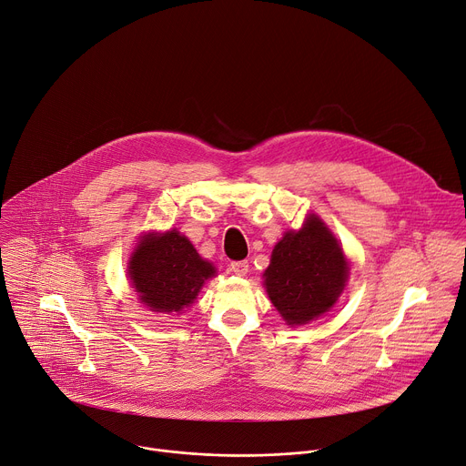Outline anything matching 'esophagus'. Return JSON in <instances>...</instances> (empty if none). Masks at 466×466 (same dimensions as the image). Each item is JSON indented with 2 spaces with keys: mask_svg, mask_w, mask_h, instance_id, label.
Instances as JSON below:
<instances>
[{
  "mask_svg": "<svg viewBox=\"0 0 466 466\" xmlns=\"http://www.w3.org/2000/svg\"><path fill=\"white\" fill-rule=\"evenodd\" d=\"M230 271L238 277H245L247 271H248V261L247 259H241V261H232L230 263Z\"/></svg>",
  "mask_w": 466,
  "mask_h": 466,
  "instance_id": "obj_1",
  "label": "esophagus"
}]
</instances>
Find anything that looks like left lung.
<instances>
[{
	"instance_id": "left-lung-1",
	"label": "left lung",
	"mask_w": 466,
	"mask_h": 466,
	"mask_svg": "<svg viewBox=\"0 0 466 466\" xmlns=\"http://www.w3.org/2000/svg\"><path fill=\"white\" fill-rule=\"evenodd\" d=\"M349 280V261L336 236L309 214L300 230L275 245L263 286L289 326L308 324L329 311Z\"/></svg>"
}]
</instances>
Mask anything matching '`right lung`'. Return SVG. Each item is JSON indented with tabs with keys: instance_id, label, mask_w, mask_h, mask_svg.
<instances>
[{
	"instance_id": "right-lung-1",
	"label": "right lung",
	"mask_w": 466,
	"mask_h": 466,
	"mask_svg": "<svg viewBox=\"0 0 466 466\" xmlns=\"http://www.w3.org/2000/svg\"><path fill=\"white\" fill-rule=\"evenodd\" d=\"M214 275V265L178 230L144 236L128 259L132 288L157 313H180Z\"/></svg>"
}]
</instances>
